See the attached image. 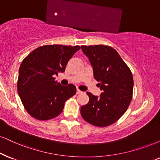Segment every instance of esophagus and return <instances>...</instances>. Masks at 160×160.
<instances>
[{"instance_id": "esophagus-1", "label": "esophagus", "mask_w": 160, "mask_h": 160, "mask_svg": "<svg viewBox=\"0 0 160 160\" xmlns=\"http://www.w3.org/2000/svg\"><path fill=\"white\" fill-rule=\"evenodd\" d=\"M82 91H80V89H77V94H82Z\"/></svg>"}]
</instances>
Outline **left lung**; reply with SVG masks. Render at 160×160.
Segmentation results:
<instances>
[{
	"instance_id": "1",
	"label": "left lung",
	"mask_w": 160,
	"mask_h": 160,
	"mask_svg": "<svg viewBox=\"0 0 160 160\" xmlns=\"http://www.w3.org/2000/svg\"><path fill=\"white\" fill-rule=\"evenodd\" d=\"M81 48L88 57L102 93L98 97L87 92L89 101L81 107L80 114L90 124L108 126L125 114L130 104L134 87L132 73L111 46H82Z\"/></svg>"
}]
</instances>
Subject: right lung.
I'll return each instance as SVG.
<instances>
[{"instance_id":"1","label":"right lung","mask_w":160,"mask_h":160,"mask_svg":"<svg viewBox=\"0 0 160 160\" xmlns=\"http://www.w3.org/2000/svg\"><path fill=\"white\" fill-rule=\"evenodd\" d=\"M80 48L79 46H43L22 61L18 92L24 108L34 118L47 120L58 117L66 101L76 94L75 86H62L53 75L65 72L68 60Z\"/></svg>"}]
</instances>
